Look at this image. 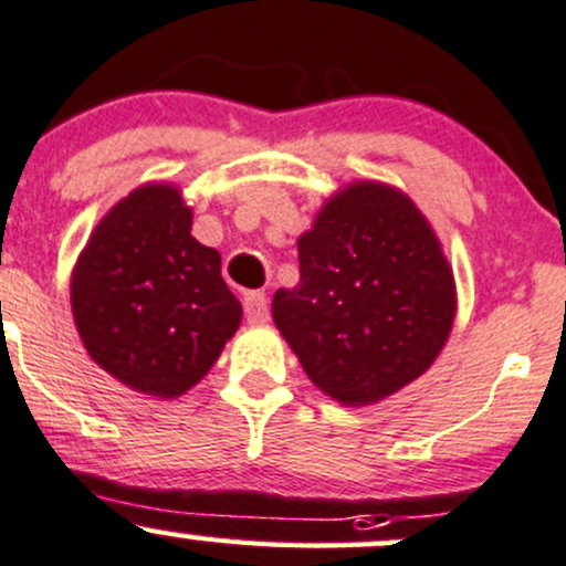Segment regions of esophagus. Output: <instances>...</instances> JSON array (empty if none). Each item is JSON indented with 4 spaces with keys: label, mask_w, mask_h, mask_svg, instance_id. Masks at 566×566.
<instances>
[{
    "label": "esophagus",
    "mask_w": 566,
    "mask_h": 566,
    "mask_svg": "<svg viewBox=\"0 0 566 566\" xmlns=\"http://www.w3.org/2000/svg\"><path fill=\"white\" fill-rule=\"evenodd\" d=\"M244 316L250 325H263L269 322V297L263 293H247L244 295Z\"/></svg>",
    "instance_id": "1"
}]
</instances>
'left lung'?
Here are the masks:
<instances>
[{
	"instance_id": "8db88e82",
	"label": "left lung",
	"mask_w": 566,
	"mask_h": 566,
	"mask_svg": "<svg viewBox=\"0 0 566 566\" xmlns=\"http://www.w3.org/2000/svg\"><path fill=\"white\" fill-rule=\"evenodd\" d=\"M297 263L301 282L273 295V325L340 406L400 392L443 352L454 271L408 192L376 179L338 188L297 239Z\"/></svg>"
}]
</instances>
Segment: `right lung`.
<instances>
[{"label": "right lung", "instance_id": "1", "mask_svg": "<svg viewBox=\"0 0 566 566\" xmlns=\"http://www.w3.org/2000/svg\"><path fill=\"white\" fill-rule=\"evenodd\" d=\"M190 228L177 185H139L98 220L70 279L74 327L93 363L160 400L196 387L241 322L220 252Z\"/></svg>", "mask_w": 566, "mask_h": 566}]
</instances>
